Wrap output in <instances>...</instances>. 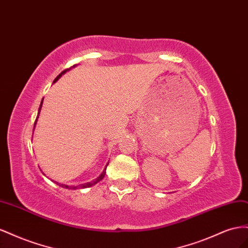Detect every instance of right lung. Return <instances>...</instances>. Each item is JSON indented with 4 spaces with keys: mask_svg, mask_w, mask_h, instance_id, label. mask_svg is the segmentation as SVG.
Wrapping results in <instances>:
<instances>
[{
    "mask_svg": "<svg viewBox=\"0 0 248 248\" xmlns=\"http://www.w3.org/2000/svg\"><path fill=\"white\" fill-rule=\"evenodd\" d=\"M66 72V69L65 70H63V72L60 74V75H58L57 77H56V79L54 80V83L57 81L59 78L62 76V74H64ZM41 106H42V101H41V103H40V106H39V109H38V114H37V117H36V119H35V123H34V128H35V124H36V122H37V118H38V115H39V112H40V109H41ZM108 165V164H107ZM107 167V166H106ZM105 174H106V168L104 169V171L102 172V174L98 176L97 179H95L93 182H91V183H87V184H82V185H80V186H67V185H63V184H59V183H57V182H55L56 184H57V185H59V186H61V187H63V188H66V189H82V188H88V187H91V186H93V185H95L96 183H98V182H101L103 179H104V176H105Z\"/></svg>",
    "mask_w": 248,
    "mask_h": 248,
    "instance_id": "add662e5",
    "label": "right lung"
}]
</instances>
